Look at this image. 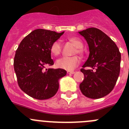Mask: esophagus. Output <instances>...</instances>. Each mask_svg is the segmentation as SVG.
<instances>
[{"mask_svg": "<svg viewBox=\"0 0 129 129\" xmlns=\"http://www.w3.org/2000/svg\"><path fill=\"white\" fill-rule=\"evenodd\" d=\"M74 73H75V72H74V71H68L67 72V74H74Z\"/></svg>", "mask_w": 129, "mask_h": 129, "instance_id": "esophagus-1", "label": "esophagus"}]
</instances>
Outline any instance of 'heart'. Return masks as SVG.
Wrapping results in <instances>:
<instances>
[{
    "label": "heart",
    "instance_id": "1",
    "mask_svg": "<svg viewBox=\"0 0 129 129\" xmlns=\"http://www.w3.org/2000/svg\"><path fill=\"white\" fill-rule=\"evenodd\" d=\"M68 40L76 47L74 53L82 54L83 52V44L80 39L76 37H69ZM50 52L54 56H57L61 52V44L59 41H55L50 46ZM80 62V59L78 56L62 57L57 59L56 61V66L59 68L64 70H73L79 65Z\"/></svg>",
    "mask_w": 129,
    "mask_h": 129
}]
</instances>
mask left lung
<instances>
[{
  "label": "left lung",
  "instance_id": "8db88e82",
  "mask_svg": "<svg viewBox=\"0 0 129 129\" xmlns=\"http://www.w3.org/2000/svg\"><path fill=\"white\" fill-rule=\"evenodd\" d=\"M79 34L86 41L90 52L81 69L85 77L79 88L88 98H101L113 90L118 80L121 53L114 42L98 28H87Z\"/></svg>",
  "mask_w": 129,
  "mask_h": 129
}]
</instances>
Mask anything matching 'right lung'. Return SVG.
I'll list each match as a JSON object with an SVG mask.
<instances>
[{
	"label": "right lung",
	"mask_w": 129,
	"mask_h": 129,
	"mask_svg": "<svg viewBox=\"0 0 129 129\" xmlns=\"http://www.w3.org/2000/svg\"><path fill=\"white\" fill-rule=\"evenodd\" d=\"M64 34L37 29L20 42L13 66L18 85L26 94L37 100H47L56 94L59 80L67 74L64 69L48 68L53 64L50 46Z\"/></svg>",
	"instance_id": "add662e5"
}]
</instances>
